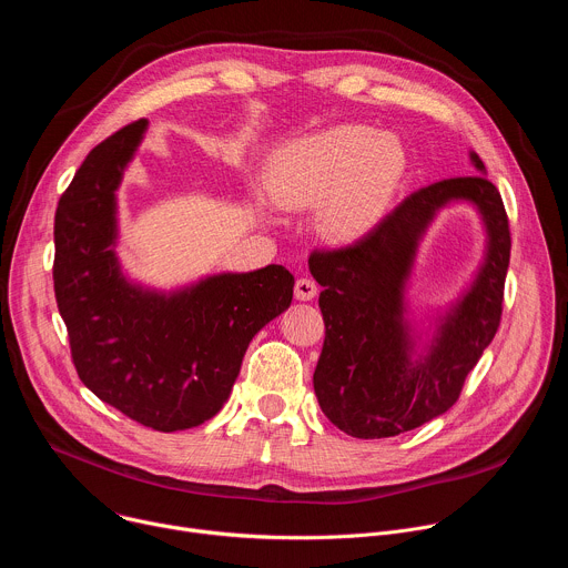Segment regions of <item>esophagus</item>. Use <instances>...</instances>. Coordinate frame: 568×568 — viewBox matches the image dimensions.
Instances as JSON below:
<instances>
[{
	"instance_id": "obj_1",
	"label": "esophagus",
	"mask_w": 568,
	"mask_h": 568,
	"mask_svg": "<svg viewBox=\"0 0 568 568\" xmlns=\"http://www.w3.org/2000/svg\"><path fill=\"white\" fill-rule=\"evenodd\" d=\"M316 292H318V287L312 278H298L294 285V296L298 301H312L316 296Z\"/></svg>"
}]
</instances>
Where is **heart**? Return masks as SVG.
<instances>
[{"mask_svg": "<svg viewBox=\"0 0 568 568\" xmlns=\"http://www.w3.org/2000/svg\"><path fill=\"white\" fill-rule=\"evenodd\" d=\"M409 152L395 134L368 125H335L278 148L267 169V191L283 209H318L321 233L353 242L388 213Z\"/></svg>", "mask_w": 568, "mask_h": 568, "instance_id": "obj_1", "label": "heart"}]
</instances>
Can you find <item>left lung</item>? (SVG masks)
I'll return each instance as SVG.
<instances>
[{
  "instance_id": "obj_1",
  "label": "left lung",
  "mask_w": 568,
  "mask_h": 568,
  "mask_svg": "<svg viewBox=\"0 0 568 568\" xmlns=\"http://www.w3.org/2000/svg\"><path fill=\"white\" fill-rule=\"evenodd\" d=\"M469 159L485 173L476 152ZM452 201H469L479 211L489 245L475 281L437 317L435 335L418 354L403 294L419 240ZM508 263V215L485 175L429 184L353 245L312 252L310 272L323 287L318 307L326 321L314 368L321 412L353 438H390L443 416L497 335Z\"/></svg>"
}]
</instances>
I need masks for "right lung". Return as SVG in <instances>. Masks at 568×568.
Here are the masks:
<instances>
[{
  "instance_id": "add662e5",
  "label": "right lung",
  "mask_w": 568,
  "mask_h": 568,
  "mask_svg": "<svg viewBox=\"0 0 568 568\" xmlns=\"http://www.w3.org/2000/svg\"><path fill=\"white\" fill-rule=\"evenodd\" d=\"M145 130L139 119L99 143L62 193L53 290L78 377L123 416L169 434L222 409L250 342L290 307L294 276L267 265L173 292L128 281L116 256V189Z\"/></svg>"
}]
</instances>
